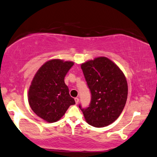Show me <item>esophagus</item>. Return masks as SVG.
Listing matches in <instances>:
<instances>
[{
    "instance_id": "esophagus-1",
    "label": "esophagus",
    "mask_w": 157,
    "mask_h": 157,
    "mask_svg": "<svg viewBox=\"0 0 157 157\" xmlns=\"http://www.w3.org/2000/svg\"><path fill=\"white\" fill-rule=\"evenodd\" d=\"M74 100H75L76 104H78V101H79V99L78 98H74Z\"/></svg>"
}]
</instances>
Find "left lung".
<instances>
[{
  "label": "left lung",
  "mask_w": 157,
  "mask_h": 157,
  "mask_svg": "<svg viewBox=\"0 0 157 157\" xmlns=\"http://www.w3.org/2000/svg\"><path fill=\"white\" fill-rule=\"evenodd\" d=\"M91 93L89 107L79 108L86 122L96 128L112 124L121 114L128 96L124 73L109 59L100 57L81 64Z\"/></svg>",
  "instance_id": "left-lung-1"
}]
</instances>
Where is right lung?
<instances>
[{
	"instance_id": "add662e5",
	"label": "right lung",
	"mask_w": 157,
	"mask_h": 157,
	"mask_svg": "<svg viewBox=\"0 0 157 157\" xmlns=\"http://www.w3.org/2000/svg\"><path fill=\"white\" fill-rule=\"evenodd\" d=\"M73 65V62L51 59L38 69L31 81L29 103L33 112L47 122L57 121L75 104L64 81Z\"/></svg>"
}]
</instances>
